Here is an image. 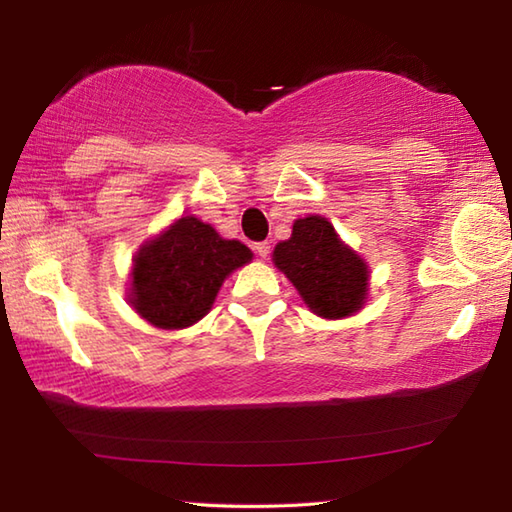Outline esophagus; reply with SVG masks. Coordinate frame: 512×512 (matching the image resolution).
Masks as SVG:
<instances>
[{
	"label": "esophagus",
	"instance_id": "esophagus-1",
	"mask_svg": "<svg viewBox=\"0 0 512 512\" xmlns=\"http://www.w3.org/2000/svg\"><path fill=\"white\" fill-rule=\"evenodd\" d=\"M253 248H255V253H257L259 257L266 259V257L270 255V244H268V242H257Z\"/></svg>",
	"mask_w": 512,
	"mask_h": 512
}]
</instances>
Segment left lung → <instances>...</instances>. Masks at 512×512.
<instances>
[{
  "label": "left lung",
  "instance_id": "8db88e82",
  "mask_svg": "<svg viewBox=\"0 0 512 512\" xmlns=\"http://www.w3.org/2000/svg\"><path fill=\"white\" fill-rule=\"evenodd\" d=\"M273 259L319 317H350L363 306L367 266L341 244L325 217L310 215L297 220L292 237L277 244Z\"/></svg>",
  "mask_w": 512,
  "mask_h": 512
}]
</instances>
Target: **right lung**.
I'll return each instance as SVG.
<instances>
[{
    "label": "right lung",
    "mask_w": 512,
    "mask_h": 512,
    "mask_svg": "<svg viewBox=\"0 0 512 512\" xmlns=\"http://www.w3.org/2000/svg\"><path fill=\"white\" fill-rule=\"evenodd\" d=\"M250 257L242 242L222 239L198 217H180L140 248L129 301L156 328H187L211 310L222 281Z\"/></svg>",
    "instance_id": "obj_1"
}]
</instances>
